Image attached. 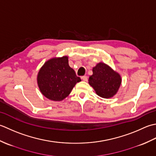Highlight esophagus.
Masks as SVG:
<instances>
[{"mask_svg": "<svg viewBox=\"0 0 156 156\" xmlns=\"http://www.w3.org/2000/svg\"><path fill=\"white\" fill-rule=\"evenodd\" d=\"M81 79H82L84 81H87V76H82Z\"/></svg>", "mask_w": 156, "mask_h": 156, "instance_id": "obj_1", "label": "esophagus"}]
</instances>
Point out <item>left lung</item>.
I'll return each mask as SVG.
<instances>
[{"label":"left lung","instance_id":"obj_1","mask_svg":"<svg viewBox=\"0 0 156 156\" xmlns=\"http://www.w3.org/2000/svg\"><path fill=\"white\" fill-rule=\"evenodd\" d=\"M93 75L89 77V83L98 96L110 98L116 94L121 84V77L108 66L100 62L93 68Z\"/></svg>","mask_w":156,"mask_h":156}]
</instances>
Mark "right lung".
<instances>
[{"instance_id":"add662e5","label":"right lung","mask_w":156,"mask_h":156,"mask_svg":"<svg viewBox=\"0 0 156 156\" xmlns=\"http://www.w3.org/2000/svg\"><path fill=\"white\" fill-rule=\"evenodd\" d=\"M81 81V78L69 66L67 56L50 59L37 75V84L42 94L54 101L65 99L75 84Z\"/></svg>"}]
</instances>
